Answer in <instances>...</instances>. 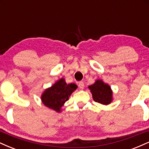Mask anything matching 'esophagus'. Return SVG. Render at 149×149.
<instances>
[{
    "mask_svg": "<svg viewBox=\"0 0 149 149\" xmlns=\"http://www.w3.org/2000/svg\"><path fill=\"white\" fill-rule=\"evenodd\" d=\"M78 87H79V88L80 89V90H83L85 87L84 83H83V82H80V83H78Z\"/></svg>",
    "mask_w": 149,
    "mask_h": 149,
    "instance_id": "1",
    "label": "esophagus"
}]
</instances>
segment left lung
<instances>
[{"instance_id": "left-lung-1", "label": "left lung", "mask_w": 149, "mask_h": 149, "mask_svg": "<svg viewBox=\"0 0 149 149\" xmlns=\"http://www.w3.org/2000/svg\"><path fill=\"white\" fill-rule=\"evenodd\" d=\"M88 88L90 90L92 99L95 102L103 105H109L113 100L111 88L102 80H96L95 83L89 85Z\"/></svg>"}]
</instances>
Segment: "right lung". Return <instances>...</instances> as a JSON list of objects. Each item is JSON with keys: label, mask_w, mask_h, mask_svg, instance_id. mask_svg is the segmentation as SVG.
<instances>
[{"label": "right lung", "mask_w": 149, "mask_h": 149, "mask_svg": "<svg viewBox=\"0 0 149 149\" xmlns=\"http://www.w3.org/2000/svg\"><path fill=\"white\" fill-rule=\"evenodd\" d=\"M78 86L75 83L67 84L64 78H61L49 88H46L40 96L42 103L54 111L61 113L65 102Z\"/></svg>", "instance_id": "obj_1"}]
</instances>
